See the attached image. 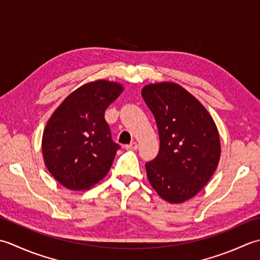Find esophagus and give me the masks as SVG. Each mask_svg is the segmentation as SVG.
I'll return each mask as SVG.
<instances>
[{
    "label": "esophagus",
    "instance_id": "obj_1",
    "mask_svg": "<svg viewBox=\"0 0 260 260\" xmlns=\"http://www.w3.org/2000/svg\"><path fill=\"white\" fill-rule=\"evenodd\" d=\"M125 148H126V149H130V150H136L138 148V144L136 141H132L130 145H126Z\"/></svg>",
    "mask_w": 260,
    "mask_h": 260
}]
</instances>
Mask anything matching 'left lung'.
<instances>
[{"label":"left lung","instance_id":"obj_1","mask_svg":"<svg viewBox=\"0 0 260 260\" xmlns=\"http://www.w3.org/2000/svg\"><path fill=\"white\" fill-rule=\"evenodd\" d=\"M141 95L160 140L157 157L146 162L147 177L161 199L183 203L208 184L218 167V128L202 103L176 83L149 84Z\"/></svg>","mask_w":260,"mask_h":260}]
</instances>
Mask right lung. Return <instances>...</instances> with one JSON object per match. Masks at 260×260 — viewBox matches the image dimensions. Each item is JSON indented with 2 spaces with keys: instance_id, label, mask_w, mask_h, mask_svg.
I'll list each match as a JSON object with an SVG mask.
<instances>
[{
  "instance_id": "right-lung-1",
  "label": "right lung",
  "mask_w": 260,
  "mask_h": 260,
  "mask_svg": "<svg viewBox=\"0 0 260 260\" xmlns=\"http://www.w3.org/2000/svg\"><path fill=\"white\" fill-rule=\"evenodd\" d=\"M119 83L84 84L62 101L42 135L46 167L62 186L89 189L110 171L120 146L112 140L104 112L122 93Z\"/></svg>"
}]
</instances>
